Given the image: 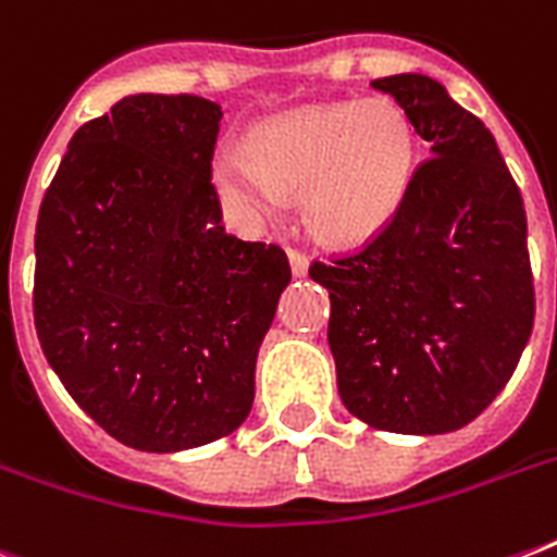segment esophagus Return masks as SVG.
Segmentation results:
<instances>
[{"label": "esophagus", "mask_w": 557, "mask_h": 557, "mask_svg": "<svg viewBox=\"0 0 557 557\" xmlns=\"http://www.w3.org/2000/svg\"><path fill=\"white\" fill-rule=\"evenodd\" d=\"M288 262H292V274L295 277H304L306 271H309V257L300 248H288Z\"/></svg>", "instance_id": "1"}]
</instances>
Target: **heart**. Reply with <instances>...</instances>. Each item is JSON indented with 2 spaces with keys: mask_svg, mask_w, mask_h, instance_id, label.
Segmentation results:
<instances>
[{
  "mask_svg": "<svg viewBox=\"0 0 557 557\" xmlns=\"http://www.w3.org/2000/svg\"><path fill=\"white\" fill-rule=\"evenodd\" d=\"M248 152L225 147L213 185L236 216H277L286 193L304 190V216L335 245H361L384 231L416 170L413 124L396 103L306 107L262 124Z\"/></svg>",
  "mask_w": 557,
  "mask_h": 557,
  "instance_id": "1",
  "label": "heart"
}]
</instances>
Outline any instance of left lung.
Instances as JSON below:
<instances>
[{"mask_svg":"<svg viewBox=\"0 0 557 557\" xmlns=\"http://www.w3.org/2000/svg\"><path fill=\"white\" fill-rule=\"evenodd\" d=\"M431 144L401 208L330 288L341 401L375 431H459L506 387L535 321L527 210L494 135L424 74L372 81Z\"/></svg>","mask_w":557,"mask_h":557,"instance_id":"left-lung-1","label":"left lung"}]
</instances>
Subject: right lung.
I'll use <instances>...</instances> for the list:
<instances>
[{
  "mask_svg": "<svg viewBox=\"0 0 557 557\" xmlns=\"http://www.w3.org/2000/svg\"><path fill=\"white\" fill-rule=\"evenodd\" d=\"M222 109L129 95L83 124L39 205L34 326L51 370L129 448L216 442L251 413L257 352L292 269L222 225Z\"/></svg>",
  "mask_w": 557,
  "mask_h": 557,
  "instance_id": "right-lung-1",
  "label": "right lung"
}]
</instances>
